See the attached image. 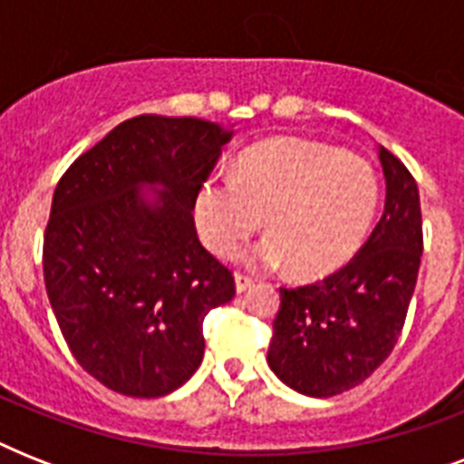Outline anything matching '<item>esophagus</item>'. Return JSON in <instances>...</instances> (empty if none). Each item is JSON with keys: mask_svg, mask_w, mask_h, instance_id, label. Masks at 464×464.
Returning a JSON list of instances; mask_svg holds the SVG:
<instances>
[{"mask_svg": "<svg viewBox=\"0 0 464 464\" xmlns=\"http://www.w3.org/2000/svg\"><path fill=\"white\" fill-rule=\"evenodd\" d=\"M253 284H255V279L253 276H247V275H236V291H238V294H246L247 289H253Z\"/></svg>", "mask_w": 464, "mask_h": 464, "instance_id": "34e87169", "label": "esophagus"}]
</instances>
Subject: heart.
I'll return each instance as SVG.
<instances>
[{
    "label": "heart",
    "instance_id": "b5f03b06",
    "mask_svg": "<svg viewBox=\"0 0 464 464\" xmlns=\"http://www.w3.org/2000/svg\"><path fill=\"white\" fill-rule=\"evenodd\" d=\"M381 180L356 154L305 140H269L247 149L233 175H214L195 199L204 243L233 257L262 224L269 236L255 246L257 267L323 276L356 255L373 226Z\"/></svg>",
    "mask_w": 464,
    "mask_h": 464
}]
</instances>
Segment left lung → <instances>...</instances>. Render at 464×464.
I'll return each mask as SVG.
<instances>
[{
  "label": "left lung",
  "mask_w": 464,
  "mask_h": 464,
  "mask_svg": "<svg viewBox=\"0 0 464 464\" xmlns=\"http://www.w3.org/2000/svg\"><path fill=\"white\" fill-rule=\"evenodd\" d=\"M385 211L352 262L323 282L279 289L267 363L301 395L332 397L363 382L395 349L417 286L424 236L417 180L378 147Z\"/></svg>",
  "instance_id": "8db88e82"
}]
</instances>
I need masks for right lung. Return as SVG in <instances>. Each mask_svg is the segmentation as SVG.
<instances>
[{
    "mask_svg": "<svg viewBox=\"0 0 464 464\" xmlns=\"http://www.w3.org/2000/svg\"><path fill=\"white\" fill-rule=\"evenodd\" d=\"M231 137L207 120L140 115L54 188L47 298L74 359L120 395L163 397L188 382L204 356V315L236 296L192 217Z\"/></svg>",
    "mask_w": 464,
    "mask_h": 464,
    "instance_id": "1",
    "label": "right lung"
}]
</instances>
